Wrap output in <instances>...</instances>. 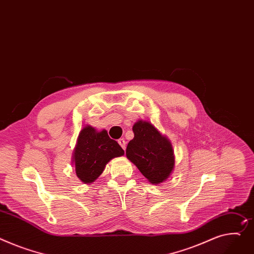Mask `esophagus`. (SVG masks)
<instances>
[{"mask_svg": "<svg viewBox=\"0 0 254 254\" xmlns=\"http://www.w3.org/2000/svg\"><path fill=\"white\" fill-rule=\"evenodd\" d=\"M118 144H120L121 145V147L124 149V150H126V141L124 140V139H120V140H118Z\"/></svg>", "mask_w": 254, "mask_h": 254, "instance_id": "34e87169", "label": "esophagus"}]
</instances>
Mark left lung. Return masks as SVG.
I'll return each instance as SVG.
<instances>
[{
	"label": "left lung",
	"mask_w": 254,
	"mask_h": 254,
	"mask_svg": "<svg viewBox=\"0 0 254 254\" xmlns=\"http://www.w3.org/2000/svg\"><path fill=\"white\" fill-rule=\"evenodd\" d=\"M134 137L127 147V157L152 184L164 182L174 171L172 143L151 125L138 121L132 127Z\"/></svg>",
	"instance_id": "1"
}]
</instances>
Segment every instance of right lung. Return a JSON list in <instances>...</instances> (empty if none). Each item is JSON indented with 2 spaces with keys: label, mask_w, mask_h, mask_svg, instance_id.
I'll return each instance as SVG.
<instances>
[{
  "label": "right lung",
  "mask_w": 254,
  "mask_h": 254,
  "mask_svg": "<svg viewBox=\"0 0 254 254\" xmlns=\"http://www.w3.org/2000/svg\"><path fill=\"white\" fill-rule=\"evenodd\" d=\"M125 154L116 141L109 138L106 129L96 130L84 127L77 138L72 162L77 178L84 184H91L103 173L106 164L113 158Z\"/></svg>",
  "instance_id": "right-lung-1"
}]
</instances>
